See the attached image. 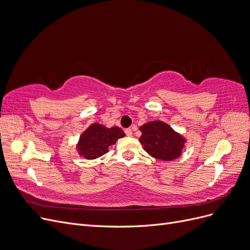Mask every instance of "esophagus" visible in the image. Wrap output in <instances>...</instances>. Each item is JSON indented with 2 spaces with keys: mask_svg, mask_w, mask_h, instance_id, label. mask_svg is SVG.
<instances>
[{
  "mask_svg": "<svg viewBox=\"0 0 250 250\" xmlns=\"http://www.w3.org/2000/svg\"><path fill=\"white\" fill-rule=\"evenodd\" d=\"M125 135H126L127 137H131V136L133 135V132H132L131 128H125Z\"/></svg>",
  "mask_w": 250,
  "mask_h": 250,
  "instance_id": "34e87169",
  "label": "esophagus"
}]
</instances>
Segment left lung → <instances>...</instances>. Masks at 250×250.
I'll return each mask as SVG.
<instances>
[{
    "label": "left lung",
    "instance_id": "8db88e82",
    "mask_svg": "<svg viewBox=\"0 0 250 250\" xmlns=\"http://www.w3.org/2000/svg\"><path fill=\"white\" fill-rule=\"evenodd\" d=\"M142 135L139 141L143 148L156 160L172 161L181 154L186 139L160 120L140 126Z\"/></svg>",
    "mask_w": 250,
    "mask_h": 250
}]
</instances>
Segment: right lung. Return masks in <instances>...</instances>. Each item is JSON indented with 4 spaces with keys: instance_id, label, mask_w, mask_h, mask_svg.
<instances>
[{
    "instance_id": "obj_1",
    "label": "right lung",
    "mask_w": 250,
    "mask_h": 250,
    "mask_svg": "<svg viewBox=\"0 0 250 250\" xmlns=\"http://www.w3.org/2000/svg\"><path fill=\"white\" fill-rule=\"evenodd\" d=\"M123 137L125 133L118 126L107 128L100 124H94L80 136L77 149L85 159L95 160L107 153L109 147Z\"/></svg>"
}]
</instances>
